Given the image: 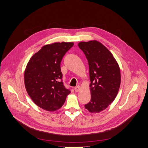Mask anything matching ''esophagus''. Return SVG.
<instances>
[{
    "instance_id": "obj_1",
    "label": "esophagus",
    "mask_w": 148,
    "mask_h": 148,
    "mask_svg": "<svg viewBox=\"0 0 148 148\" xmlns=\"http://www.w3.org/2000/svg\"><path fill=\"white\" fill-rule=\"evenodd\" d=\"M74 89H75V91L76 92H78V91L80 90V87H79V86H76V87L74 88Z\"/></svg>"
}]
</instances>
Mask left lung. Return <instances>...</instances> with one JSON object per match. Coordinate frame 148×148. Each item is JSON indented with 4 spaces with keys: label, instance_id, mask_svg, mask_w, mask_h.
I'll list each match as a JSON object with an SVG mask.
<instances>
[{
    "label": "left lung",
    "instance_id": "8db88e82",
    "mask_svg": "<svg viewBox=\"0 0 148 148\" xmlns=\"http://www.w3.org/2000/svg\"><path fill=\"white\" fill-rule=\"evenodd\" d=\"M78 47L88 60L91 81V100L84 107L91 113H99L117 95L121 80L119 66L111 52L99 42H81Z\"/></svg>",
    "mask_w": 148,
    "mask_h": 148
}]
</instances>
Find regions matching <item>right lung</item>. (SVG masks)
<instances>
[{"instance_id": "add662e5", "label": "right lung", "mask_w": 148, "mask_h": 148, "mask_svg": "<svg viewBox=\"0 0 148 148\" xmlns=\"http://www.w3.org/2000/svg\"><path fill=\"white\" fill-rule=\"evenodd\" d=\"M73 42H56L43 46L31 58L25 71L28 95L39 107L48 111L60 109L70 90L64 86L60 62Z\"/></svg>"}]
</instances>
